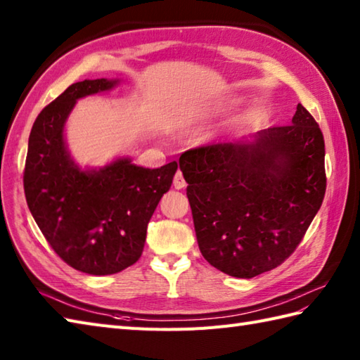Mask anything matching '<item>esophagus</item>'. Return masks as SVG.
<instances>
[{"label": "esophagus", "mask_w": 360, "mask_h": 360, "mask_svg": "<svg viewBox=\"0 0 360 360\" xmlns=\"http://www.w3.org/2000/svg\"><path fill=\"white\" fill-rule=\"evenodd\" d=\"M173 186H174V188H178V190L184 188V187L187 186V182H186V179H184V176H182V172H181V170L176 172L174 179H173Z\"/></svg>", "instance_id": "obj_1"}]
</instances>
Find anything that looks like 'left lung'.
I'll list each match as a JSON object with an SVG mask.
<instances>
[{
	"mask_svg": "<svg viewBox=\"0 0 360 360\" xmlns=\"http://www.w3.org/2000/svg\"><path fill=\"white\" fill-rule=\"evenodd\" d=\"M179 168L202 257L238 278L292 254L326 190L322 129L300 103L290 125L263 129L254 142L187 150Z\"/></svg>",
	"mask_w": 360,
	"mask_h": 360,
	"instance_id": "1",
	"label": "left lung"
}]
</instances>
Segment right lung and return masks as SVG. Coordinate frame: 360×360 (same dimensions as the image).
Masks as SVG:
<instances>
[{
    "instance_id": "add662e5",
    "label": "right lung",
    "mask_w": 360,
    "mask_h": 360,
    "mask_svg": "<svg viewBox=\"0 0 360 360\" xmlns=\"http://www.w3.org/2000/svg\"><path fill=\"white\" fill-rule=\"evenodd\" d=\"M119 80L72 83L44 106L30 129L25 195L53 252L74 269L110 275L141 258L148 221L172 187L178 162L143 168L120 158L98 170H80L66 150L63 127L79 98Z\"/></svg>"
}]
</instances>
